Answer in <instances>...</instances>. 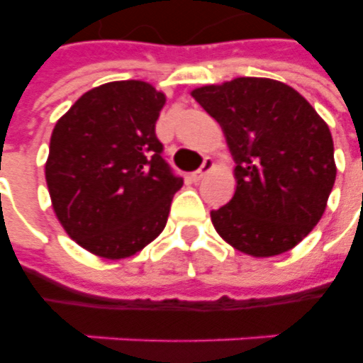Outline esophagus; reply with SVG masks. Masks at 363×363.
Instances as JSON below:
<instances>
[{"label": "esophagus", "mask_w": 363, "mask_h": 363, "mask_svg": "<svg viewBox=\"0 0 363 363\" xmlns=\"http://www.w3.org/2000/svg\"><path fill=\"white\" fill-rule=\"evenodd\" d=\"M215 169V160L213 158H205L203 160V165H201V167H199L198 171H196V173H194V181H201V179H203L205 175H207V173H211V171Z\"/></svg>", "instance_id": "1"}]
</instances>
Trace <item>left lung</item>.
<instances>
[{
	"label": "left lung",
	"instance_id": "obj_1",
	"mask_svg": "<svg viewBox=\"0 0 363 363\" xmlns=\"http://www.w3.org/2000/svg\"><path fill=\"white\" fill-rule=\"evenodd\" d=\"M192 98L220 124L235 160V194L211 211L218 235L254 258L303 241L337 175L326 122L298 90L262 77L207 84Z\"/></svg>",
	"mask_w": 363,
	"mask_h": 363
}]
</instances>
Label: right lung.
<instances>
[{
  "label": "right lung",
  "mask_w": 363,
  "mask_h": 363,
  "mask_svg": "<svg viewBox=\"0 0 363 363\" xmlns=\"http://www.w3.org/2000/svg\"><path fill=\"white\" fill-rule=\"evenodd\" d=\"M165 94L115 81L82 94L52 130L45 177L56 218L88 252L122 259L164 232L181 177L162 158Z\"/></svg>",
  "instance_id": "add662e5"
}]
</instances>
